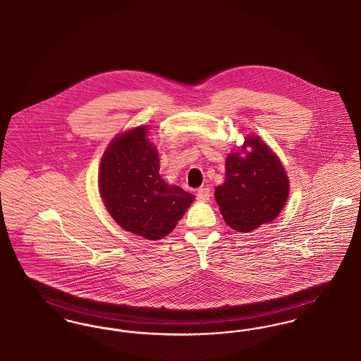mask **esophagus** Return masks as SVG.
Here are the masks:
<instances>
[{
	"label": "esophagus",
	"instance_id": "34e87169",
	"mask_svg": "<svg viewBox=\"0 0 361 361\" xmlns=\"http://www.w3.org/2000/svg\"><path fill=\"white\" fill-rule=\"evenodd\" d=\"M210 197H212V194H210L209 188H202L197 191V200L201 202H208Z\"/></svg>",
	"mask_w": 361,
	"mask_h": 361
}]
</instances>
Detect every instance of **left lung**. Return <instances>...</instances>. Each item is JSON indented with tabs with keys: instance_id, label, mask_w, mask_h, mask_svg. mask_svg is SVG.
<instances>
[{
	"instance_id": "left-lung-1",
	"label": "left lung",
	"mask_w": 361,
	"mask_h": 361,
	"mask_svg": "<svg viewBox=\"0 0 361 361\" xmlns=\"http://www.w3.org/2000/svg\"><path fill=\"white\" fill-rule=\"evenodd\" d=\"M231 153L226 161V182L214 190L216 202L228 226L250 232L273 221L284 207L289 182L283 164L265 142L250 135L243 149Z\"/></svg>"
}]
</instances>
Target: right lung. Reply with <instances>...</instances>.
<instances>
[{"mask_svg":"<svg viewBox=\"0 0 361 361\" xmlns=\"http://www.w3.org/2000/svg\"><path fill=\"white\" fill-rule=\"evenodd\" d=\"M157 151L138 126L118 135L102 157L99 189L115 221L148 240L169 235L194 195L164 182Z\"/></svg>","mask_w":361,"mask_h":361,"instance_id":"add662e5","label":"right lung"}]
</instances>
